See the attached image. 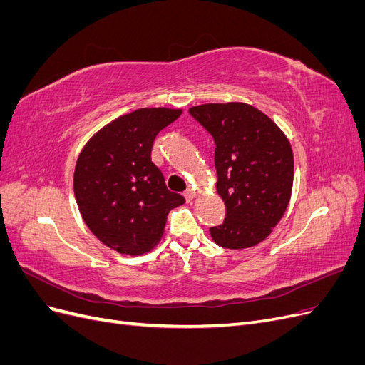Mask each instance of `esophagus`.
I'll use <instances>...</instances> for the list:
<instances>
[{
    "mask_svg": "<svg viewBox=\"0 0 365 365\" xmlns=\"http://www.w3.org/2000/svg\"><path fill=\"white\" fill-rule=\"evenodd\" d=\"M195 196H196V193H195V190H192V189H189V190H187V192L184 193V197H185L187 202H192V201L195 200Z\"/></svg>",
    "mask_w": 365,
    "mask_h": 365,
    "instance_id": "1",
    "label": "esophagus"
}]
</instances>
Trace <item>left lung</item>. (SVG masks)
<instances>
[{"instance_id": "8db88e82", "label": "left lung", "mask_w": 365, "mask_h": 365, "mask_svg": "<svg viewBox=\"0 0 365 365\" xmlns=\"http://www.w3.org/2000/svg\"><path fill=\"white\" fill-rule=\"evenodd\" d=\"M212 134L216 190L225 202L222 225L210 228L219 247L250 248L267 239L291 201L294 155L283 130L257 108L242 102L189 109Z\"/></svg>"}]
</instances>
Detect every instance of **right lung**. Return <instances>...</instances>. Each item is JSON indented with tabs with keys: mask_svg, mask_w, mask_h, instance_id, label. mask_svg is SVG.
I'll list each match as a JSON object with an SVG mask.
<instances>
[{
	"mask_svg": "<svg viewBox=\"0 0 365 365\" xmlns=\"http://www.w3.org/2000/svg\"><path fill=\"white\" fill-rule=\"evenodd\" d=\"M182 109L141 108L103 126L83 146L74 169L77 207L91 233L111 250L140 256L163 237L172 208L184 197L170 192L150 160L158 132Z\"/></svg>",
	"mask_w": 365,
	"mask_h": 365,
	"instance_id": "right-lung-1",
	"label": "right lung"
}]
</instances>
